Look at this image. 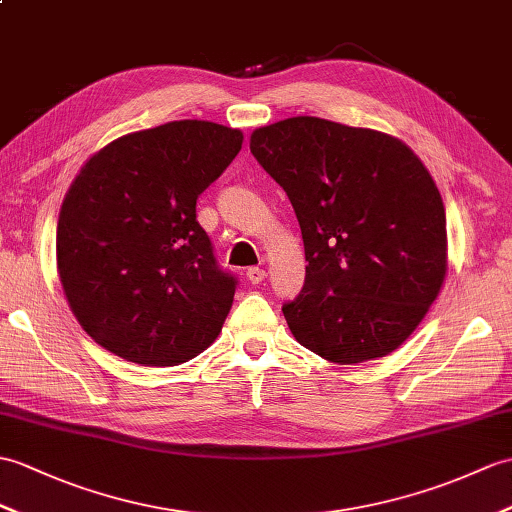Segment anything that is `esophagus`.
<instances>
[{
  "mask_svg": "<svg viewBox=\"0 0 512 512\" xmlns=\"http://www.w3.org/2000/svg\"><path fill=\"white\" fill-rule=\"evenodd\" d=\"M246 279L251 281L253 285H257V283H261L266 279V270H261V268H248L246 270Z\"/></svg>",
  "mask_w": 512,
  "mask_h": 512,
  "instance_id": "obj_1",
  "label": "esophagus"
}]
</instances>
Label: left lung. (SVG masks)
Listing matches in <instances>:
<instances>
[{"label":"left lung","instance_id":"8db88e82","mask_svg":"<svg viewBox=\"0 0 512 512\" xmlns=\"http://www.w3.org/2000/svg\"><path fill=\"white\" fill-rule=\"evenodd\" d=\"M251 152L301 224L292 336L334 364L399 349L447 277L445 207L423 161L397 137L310 115L255 128Z\"/></svg>","mask_w":512,"mask_h":512}]
</instances>
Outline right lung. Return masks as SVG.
<instances>
[{
  "label": "right lung",
  "mask_w": 512,
  "mask_h": 512,
  "mask_svg": "<svg viewBox=\"0 0 512 512\" xmlns=\"http://www.w3.org/2000/svg\"><path fill=\"white\" fill-rule=\"evenodd\" d=\"M242 130L178 120L113 139L76 174L56 227L58 277L80 327L117 358L178 366L218 338L235 279L196 200L242 150Z\"/></svg>",
  "instance_id": "add662e5"
}]
</instances>
